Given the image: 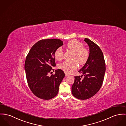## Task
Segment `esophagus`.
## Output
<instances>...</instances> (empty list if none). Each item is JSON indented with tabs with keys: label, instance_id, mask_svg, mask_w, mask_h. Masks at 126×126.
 <instances>
[{
	"label": "esophagus",
	"instance_id": "1",
	"mask_svg": "<svg viewBox=\"0 0 126 126\" xmlns=\"http://www.w3.org/2000/svg\"><path fill=\"white\" fill-rule=\"evenodd\" d=\"M68 75H68V74H67V73H65V76H66V77H67V76H68Z\"/></svg>",
	"mask_w": 126,
	"mask_h": 126
}]
</instances>
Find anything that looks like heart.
<instances>
[{"instance_id":"b5f03b06","label":"heart","mask_w":126,"mask_h":126,"mask_svg":"<svg viewBox=\"0 0 126 126\" xmlns=\"http://www.w3.org/2000/svg\"><path fill=\"white\" fill-rule=\"evenodd\" d=\"M67 46L68 49L74 52L72 59L82 65L87 62L89 57V52L87 49L83 47V45L76 40L69 41ZM54 57L58 60H61L63 58V51L61 47H58L54 52ZM74 61H65L60 64L58 67L66 73H70L77 68V62Z\"/></svg>"}]
</instances>
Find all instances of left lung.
<instances>
[{
    "mask_svg": "<svg viewBox=\"0 0 126 126\" xmlns=\"http://www.w3.org/2000/svg\"><path fill=\"white\" fill-rule=\"evenodd\" d=\"M84 41L89 47V57L79 71L82 75L75 77L71 88L73 95L80 100L88 99L97 93L102 85L106 72L105 61L101 49L91 40L85 38Z\"/></svg>",
    "mask_w": 126,
    "mask_h": 126,
    "instance_id": "obj_1",
    "label": "left lung"
}]
</instances>
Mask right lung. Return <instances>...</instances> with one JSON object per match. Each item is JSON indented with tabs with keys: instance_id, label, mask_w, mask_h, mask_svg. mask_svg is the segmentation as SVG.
Instances as JSON below:
<instances>
[{
	"instance_id": "obj_1",
	"label": "right lung",
	"mask_w": 126,
	"mask_h": 126,
	"mask_svg": "<svg viewBox=\"0 0 126 126\" xmlns=\"http://www.w3.org/2000/svg\"><path fill=\"white\" fill-rule=\"evenodd\" d=\"M63 45L59 39L41 40L32 47L27 56L24 69L27 82L32 93L39 98L49 100L58 94L64 72L58 69L55 74L50 77L48 74L56 66L55 50Z\"/></svg>"
}]
</instances>
